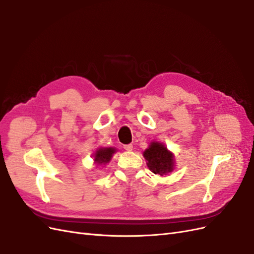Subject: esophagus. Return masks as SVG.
<instances>
[{
  "label": "esophagus",
  "mask_w": 254,
  "mask_h": 254,
  "mask_svg": "<svg viewBox=\"0 0 254 254\" xmlns=\"http://www.w3.org/2000/svg\"><path fill=\"white\" fill-rule=\"evenodd\" d=\"M133 148V146L131 144H128V145H124V149L127 151H131Z\"/></svg>",
  "instance_id": "1"
}]
</instances>
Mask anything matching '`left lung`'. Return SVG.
I'll use <instances>...</instances> for the list:
<instances>
[{"label":"left lung","mask_w":254,"mask_h":254,"mask_svg":"<svg viewBox=\"0 0 254 254\" xmlns=\"http://www.w3.org/2000/svg\"><path fill=\"white\" fill-rule=\"evenodd\" d=\"M143 157L153 174L163 176L175 170L174 153L168 150L163 143L158 141L150 142L148 147L144 150Z\"/></svg>","instance_id":"obj_1"}]
</instances>
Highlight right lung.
<instances>
[{
	"label": "right lung",
	"instance_id": "1",
	"mask_svg": "<svg viewBox=\"0 0 254 254\" xmlns=\"http://www.w3.org/2000/svg\"><path fill=\"white\" fill-rule=\"evenodd\" d=\"M117 151L118 149L115 147H98L93 153L94 164L96 166L108 164Z\"/></svg>",
	"mask_w": 254,
	"mask_h": 254
}]
</instances>
